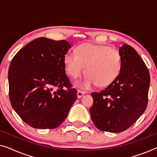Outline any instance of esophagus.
<instances>
[{
	"label": "esophagus",
	"mask_w": 157,
	"mask_h": 157,
	"mask_svg": "<svg viewBox=\"0 0 157 157\" xmlns=\"http://www.w3.org/2000/svg\"><path fill=\"white\" fill-rule=\"evenodd\" d=\"M85 94V92L84 91H80V90H78V91H77V96H78V98H80L82 97V96L84 95Z\"/></svg>",
	"instance_id": "esophagus-1"
}]
</instances>
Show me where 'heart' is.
<instances>
[{"label": "heart", "mask_w": 157, "mask_h": 157, "mask_svg": "<svg viewBox=\"0 0 157 157\" xmlns=\"http://www.w3.org/2000/svg\"><path fill=\"white\" fill-rule=\"evenodd\" d=\"M76 55L68 53L64 57L66 71L73 78L84 73L82 82L77 83L89 89L96 83L98 87L110 85L119 76L121 70V57L117 49L104 45L83 44L75 48Z\"/></svg>", "instance_id": "b5f03b06"}]
</instances>
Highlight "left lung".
Returning <instances> with one entry per match:
<instances>
[{
    "instance_id": "1",
    "label": "left lung",
    "mask_w": 157,
    "mask_h": 157,
    "mask_svg": "<svg viewBox=\"0 0 157 157\" xmlns=\"http://www.w3.org/2000/svg\"><path fill=\"white\" fill-rule=\"evenodd\" d=\"M121 70L116 80L101 92H93L91 120L103 132H122L144 112L148 104L150 75L134 48H119Z\"/></svg>"
}]
</instances>
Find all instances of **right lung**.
Wrapping results in <instances>:
<instances>
[{
    "label": "right lung",
    "instance_id": "1",
    "mask_svg": "<svg viewBox=\"0 0 157 157\" xmlns=\"http://www.w3.org/2000/svg\"><path fill=\"white\" fill-rule=\"evenodd\" d=\"M66 40L40 37L13 58L8 70L9 98L23 121L33 128L53 129L67 117L77 98L66 74Z\"/></svg>",
    "mask_w": 157,
    "mask_h": 157
}]
</instances>
